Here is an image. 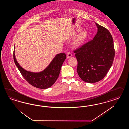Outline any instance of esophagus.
<instances>
[{"mask_svg":"<svg viewBox=\"0 0 129 129\" xmlns=\"http://www.w3.org/2000/svg\"><path fill=\"white\" fill-rule=\"evenodd\" d=\"M72 56V54L70 53V52H68L67 53V58L68 59V58H70V57H71Z\"/></svg>","mask_w":129,"mask_h":129,"instance_id":"esophagus-1","label":"esophagus"}]
</instances>
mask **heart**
<instances>
[{
	"mask_svg": "<svg viewBox=\"0 0 129 129\" xmlns=\"http://www.w3.org/2000/svg\"><path fill=\"white\" fill-rule=\"evenodd\" d=\"M87 37V33L86 31H83L80 32L75 40L73 44L75 47H79L85 42Z\"/></svg>",
	"mask_w": 129,
	"mask_h": 129,
	"instance_id": "heart-1",
	"label": "heart"
}]
</instances>
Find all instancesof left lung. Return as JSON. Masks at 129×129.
Returning <instances> with one entry per match:
<instances>
[{
  "mask_svg": "<svg viewBox=\"0 0 129 129\" xmlns=\"http://www.w3.org/2000/svg\"><path fill=\"white\" fill-rule=\"evenodd\" d=\"M95 24L98 32L93 39L74 51L78 60V76L84 81L90 83L105 78L115 55L113 39L110 31Z\"/></svg>",
  "mask_w": 129,
  "mask_h": 129,
  "instance_id": "1",
  "label": "left lung"
}]
</instances>
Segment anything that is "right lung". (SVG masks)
<instances>
[{
  "instance_id": "obj_1",
  "label": "right lung",
  "mask_w": 129,
  "mask_h": 129,
  "mask_svg": "<svg viewBox=\"0 0 129 129\" xmlns=\"http://www.w3.org/2000/svg\"><path fill=\"white\" fill-rule=\"evenodd\" d=\"M13 57L16 66L21 74L30 85L38 88L46 89L52 86L58 78L63 63L67 57L64 53L57 55L47 68L39 73L27 71L20 66L16 60L15 49Z\"/></svg>"
}]
</instances>
